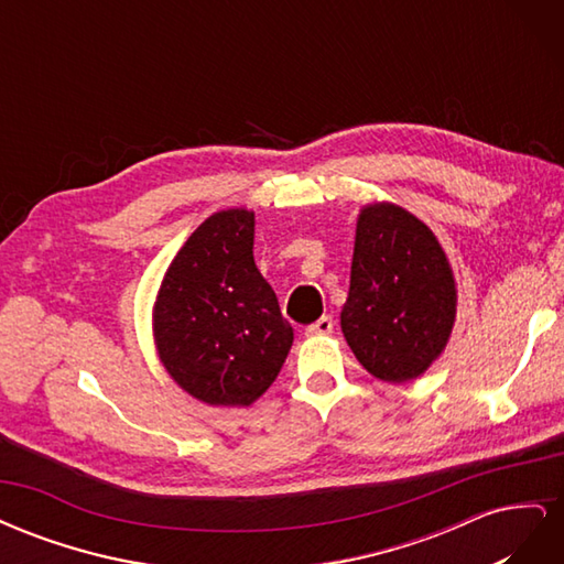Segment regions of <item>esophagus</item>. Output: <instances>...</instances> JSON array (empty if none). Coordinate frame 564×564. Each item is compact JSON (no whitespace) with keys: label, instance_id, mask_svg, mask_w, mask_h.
<instances>
[{"label":"esophagus","instance_id":"1","mask_svg":"<svg viewBox=\"0 0 564 564\" xmlns=\"http://www.w3.org/2000/svg\"><path fill=\"white\" fill-rule=\"evenodd\" d=\"M332 332H334L332 315H322L317 322H313V324H308V327H305V334H308V336H327Z\"/></svg>","mask_w":564,"mask_h":564}]
</instances>
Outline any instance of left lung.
<instances>
[{
	"instance_id": "8db88e82",
	"label": "left lung",
	"mask_w": 564,
	"mask_h": 564,
	"mask_svg": "<svg viewBox=\"0 0 564 564\" xmlns=\"http://www.w3.org/2000/svg\"><path fill=\"white\" fill-rule=\"evenodd\" d=\"M456 289L431 228L395 204L357 220L340 329L360 365L390 383L412 381L447 346Z\"/></svg>"
}]
</instances>
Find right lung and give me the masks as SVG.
I'll return each mask as SVG.
<instances>
[{
    "mask_svg": "<svg viewBox=\"0 0 564 564\" xmlns=\"http://www.w3.org/2000/svg\"><path fill=\"white\" fill-rule=\"evenodd\" d=\"M172 379L207 404L247 406L278 379L294 329L253 263V214L209 216L169 265L155 303Z\"/></svg>",
    "mask_w": 564,
    "mask_h": 564,
    "instance_id": "obj_1",
    "label": "right lung"
}]
</instances>
